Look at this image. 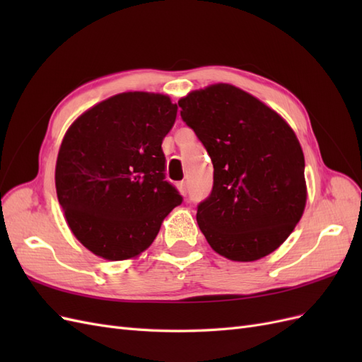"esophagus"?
Returning <instances> with one entry per match:
<instances>
[{
	"instance_id": "34e87169",
	"label": "esophagus",
	"mask_w": 362,
	"mask_h": 362,
	"mask_svg": "<svg viewBox=\"0 0 362 362\" xmlns=\"http://www.w3.org/2000/svg\"><path fill=\"white\" fill-rule=\"evenodd\" d=\"M178 189H180V192H181L184 196L187 194V182H185V181L180 182V184H178Z\"/></svg>"
}]
</instances>
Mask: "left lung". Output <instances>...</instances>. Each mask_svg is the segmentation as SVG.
Masks as SVG:
<instances>
[{"instance_id":"8db88e82","label":"left lung","mask_w":362,"mask_h":362,"mask_svg":"<svg viewBox=\"0 0 362 362\" xmlns=\"http://www.w3.org/2000/svg\"><path fill=\"white\" fill-rule=\"evenodd\" d=\"M181 117L213 161V189L196 221L210 246L233 261L272 254L300 221L305 158L276 112L229 84L178 101Z\"/></svg>"}]
</instances>
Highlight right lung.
Returning a JSON list of instances; mask_svg holds the SVG:
<instances>
[{
  "label": "right lung",
  "instance_id": "add662e5",
  "mask_svg": "<svg viewBox=\"0 0 362 362\" xmlns=\"http://www.w3.org/2000/svg\"><path fill=\"white\" fill-rule=\"evenodd\" d=\"M177 110L164 95L127 92L92 107L68 129L57 157V198L71 231L95 255H139L182 202L166 181L161 149Z\"/></svg>",
  "mask_w": 362,
  "mask_h": 362
}]
</instances>
